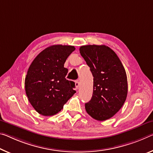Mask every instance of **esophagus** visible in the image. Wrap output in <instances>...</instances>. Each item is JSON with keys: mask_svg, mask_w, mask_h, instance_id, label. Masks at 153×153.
<instances>
[{"mask_svg": "<svg viewBox=\"0 0 153 153\" xmlns=\"http://www.w3.org/2000/svg\"><path fill=\"white\" fill-rule=\"evenodd\" d=\"M75 85H76V88L78 89L79 87V82L78 80H77V81L75 82Z\"/></svg>", "mask_w": 153, "mask_h": 153, "instance_id": "1", "label": "esophagus"}]
</instances>
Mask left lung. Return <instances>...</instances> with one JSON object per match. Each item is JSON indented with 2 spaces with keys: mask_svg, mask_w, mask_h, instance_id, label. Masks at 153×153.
Masks as SVG:
<instances>
[{
  "mask_svg": "<svg viewBox=\"0 0 153 153\" xmlns=\"http://www.w3.org/2000/svg\"><path fill=\"white\" fill-rule=\"evenodd\" d=\"M79 52L94 77L93 96L85 103L86 112L95 120H108L120 110L127 98L125 68L116 53L106 45H83Z\"/></svg>",
  "mask_w": 153,
  "mask_h": 153,
  "instance_id": "8db88e82",
  "label": "left lung"
}]
</instances>
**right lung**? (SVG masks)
Returning a JSON list of instances; mask_svg holds the SVG:
<instances>
[{"instance_id": "right-lung-1", "label": "right lung", "mask_w": 153, "mask_h": 153, "mask_svg": "<svg viewBox=\"0 0 153 153\" xmlns=\"http://www.w3.org/2000/svg\"><path fill=\"white\" fill-rule=\"evenodd\" d=\"M76 48L54 45L39 54L30 65L25 78L29 102L39 114L53 116L63 108L76 93L75 83L65 78L68 69L64 64Z\"/></svg>"}]
</instances>
